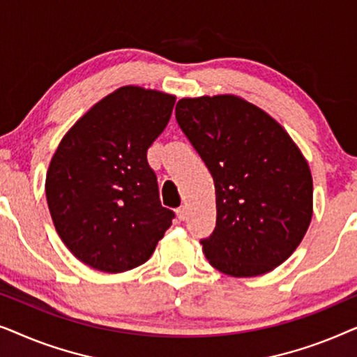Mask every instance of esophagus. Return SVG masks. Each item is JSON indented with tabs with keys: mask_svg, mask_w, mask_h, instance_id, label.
I'll return each mask as SVG.
<instances>
[{
	"mask_svg": "<svg viewBox=\"0 0 357 357\" xmlns=\"http://www.w3.org/2000/svg\"><path fill=\"white\" fill-rule=\"evenodd\" d=\"M177 218L180 219V221H185V219H187V208L185 206L177 208Z\"/></svg>",
	"mask_w": 357,
	"mask_h": 357,
	"instance_id": "esophagus-1",
	"label": "esophagus"
}]
</instances>
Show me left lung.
<instances>
[{
    "label": "left lung",
    "mask_w": 357,
    "mask_h": 357,
    "mask_svg": "<svg viewBox=\"0 0 357 357\" xmlns=\"http://www.w3.org/2000/svg\"><path fill=\"white\" fill-rule=\"evenodd\" d=\"M175 119L213 175L216 227L209 263L234 278L260 276L292 255L312 219L309 164L286 130L237 96L182 99Z\"/></svg>",
    "instance_id": "obj_1"
}]
</instances>
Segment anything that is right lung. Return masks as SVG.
I'll use <instances>...</instances> for the list:
<instances>
[{"label":"right lung","instance_id":"add662e5","mask_svg":"<svg viewBox=\"0 0 357 357\" xmlns=\"http://www.w3.org/2000/svg\"><path fill=\"white\" fill-rule=\"evenodd\" d=\"M175 96L125 86L86 112L48 165L45 193L58 236L94 270L149 260L174 211L159 199L148 149L167 126Z\"/></svg>","mask_w":357,"mask_h":357}]
</instances>
